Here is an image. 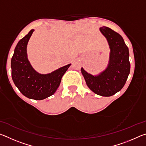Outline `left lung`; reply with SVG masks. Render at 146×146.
<instances>
[{
  "label": "left lung",
  "mask_w": 146,
  "mask_h": 146,
  "mask_svg": "<svg viewBox=\"0 0 146 146\" xmlns=\"http://www.w3.org/2000/svg\"><path fill=\"white\" fill-rule=\"evenodd\" d=\"M100 31L108 42L110 60L104 71L92 75L81 68V72L88 88L97 95L110 97L122 90L130 73L129 49L120 35L108 27Z\"/></svg>",
  "instance_id": "8db88e82"
}]
</instances>
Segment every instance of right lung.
I'll return each mask as SVG.
<instances>
[{"instance_id": "right-lung-1", "label": "right lung", "mask_w": 146, "mask_h": 146, "mask_svg": "<svg viewBox=\"0 0 146 146\" xmlns=\"http://www.w3.org/2000/svg\"><path fill=\"white\" fill-rule=\"evenodd\" d=\"M33 31L34 29H31L15 48L11 61V76L15 85L23 95L30 99L40 100L55 93L71 64L48 74L36 72L27 56V45Z\"/></svg>"}]
</instances>
